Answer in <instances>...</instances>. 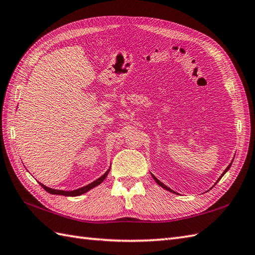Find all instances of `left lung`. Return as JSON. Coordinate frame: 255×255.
I'll list each match as a JSON object with an SVG mask.
<instances>
[{
    "label": "left lung",
    "mask_w": 255,
    "mask_h": 255,
    "mask_svg": "<svg viewBox=\"0 0 255 255\" xmlns=\"http://www.w3.org/2000/svg\"><path fill=\"white\" fill-rule=\"evenodd\" d=\"M231 166H232V162H231V164H230V165H228V166H227V168L225 169V170H224V172H223V173H222V175H221V178H222V177H223V175H224V174H225V173H226V172L228 171V169H230V168H231ZM152 177H153V179L155 180V182H156V183H157V184H158L159 186H161L162 188H165V190H167V191H169V192H171V193H174V194H175V192H174V191H172V190H171V188H169L168 186H166V185H165L164 183H161V182H160V181H159V180H158L157 178H156V177H154V175H153V174H152ZM221 178H220L219 180H221ZM217 182H218V181H217Z\"/></svg>",
    "instance_id": "obj_1"
}]
</instances>
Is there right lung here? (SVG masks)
<instances>
[{
    "instance_id": "right-lung-1",
    "label": "right lung",
    "mask_w": 255,
    "mask_h": 255,
    "mask_svg": "<svg viewBox=\"0 0 255 255\" xmlns=\"http://www.w3.org/2000/svg\"><path fill=\"white\" fill-rule=\"evenodd\" d=\"M109 172H110V169H109V170H108L106 173H104L103 175H101V177H100L99 179H97L96 181L91 182L90 184H88V185H86V186H83V187H81V188H77V190H74V191L54 190V188H50V187L45 186V185L42 184V183H40V184H41V186L44 188V190L46 191V192H48L49 194H53V195H63V196H72V197H74V196H80V195H82V194L87 193L88 191L91 190V188H94V187H96L97 185L101 184L102 182H103V180L107 178V175L109 174Z\"/></svg>"
}]
</instances>
